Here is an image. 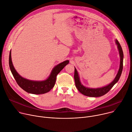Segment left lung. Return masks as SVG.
Instances as JSON below:
<instances>
[{
	"label": "left lung",
	"mask_w": 132,
	"mask_h": 132,
	"mask_svg": "<svg viewBox=\"0 0 132 132\" xmlns=\"http://www.w3.org/2000/svg\"><path fill=\"white\" fill-rule=\"evenodd\" d=\"M116 43L117 45L119 55H120V58H121L120 66H119V69L118 70V73L115 78L110 84L108 85L107 86H106L105 87L99 88H89L87 87H85L82 84H81L79 80V77L78 74V72L77 70L76 69V68H75L74 79L75 82V86L77 87V89L79 90V92H80L82 94L87 96L94 97L102 96L104 95L107 93L109 92L110 90V89L113 87V86L118 81L119 78L121 77L122 70H123L124 56H123V52L122 47L117 40H116Z\"/></svg>",
	"instance_id": "8db88e82"
}]
</instances>
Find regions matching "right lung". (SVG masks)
<instances>
[{"label": "right lung", "instance_id": "1", "mask_svg": "<svg viewBox=\"0 0 132 132\" xmlns=\"http://www.w3.org/2000/svg\"><path fill=\"white\" fill-rule=\"evenodd\" d=\"M68 63L69 61H66L56 66L53 69L50 77L44 81L29 80L22 78L17 73L12 63L11 51L9 53V67L18 85L26 92L33 94H43L50 91L55 85L57 75Z\"/></svg>", "mask_w": 132, "mask_h": 132}]
</instances>
